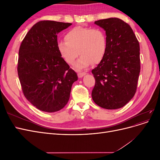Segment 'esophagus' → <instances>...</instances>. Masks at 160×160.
Listing matches in <instances>:
<instances>
[{
  "mask_svg": "<svg viewBox=\"0 0 160 160\" xmlns=\"http://www.w3.org/2000/svg\"><path fill=\"white\" fill-rule=\"evenodd\" d=\"M85 74H86L85 72H79L77 75H78L79 77H83Z\"/></svg>",
  "mask_w": 160,
  "mask_h": 160,
  "instance_id": "obj_1",
  "label": "esophagus"
}]
</instances>
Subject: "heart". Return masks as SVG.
<instances>
[{
	"instance_id": "heart-1",
	"label": "heart",
	"mask_w": 160,
	"mask_h": 160,
	"mask_svg": "<svg viewBox=\"0 0 160 160\" xmlns=\"http://www.w3.org/2000/svg\"><path fill=\"white\" fill-rule=\"evenodd\" d=\"M65 39L58 42V51L69 65L74 63L79 53L81 56L76 64L78 69L86 68L92 62L99 63L107 51V37L100 28L77 26L66 32Z\"/></svg>"
}]
</instances>
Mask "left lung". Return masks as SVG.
Here are the masks:
<instances>
[{
    "instance_id": "obj_1",
    "label": "left lung",
    "mask_w": 160,
    "mask_h": 160,
    "mask_svg": "<svg viewBox=\"0 0 160 160\" xmlns=\"http://www.w3.org/2000/svg\"><path fill=\"white\" fill-rule=\"evenodd\" d=\"M107 36L103 59L91 71L95 84L92 99L99 107L116 109L123 107L137 90L140 72L139 44L129 25L118 18L97 21Z\"/></svg>"
}]
</instances>
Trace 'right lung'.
I'll return each instance as SVG.
<instances>
[{"label": "right lung", "mask_w": 160, "mask_h": 160, "mask_svg": "<svg viewBox=\"0 0 160 160\" xmlns=\"http://www.w3.org/2000/svg\"><path fill=\"white\" fill-rule=\"evenodd\" d=\"M71 25L41 21L28 31L19 48L17 71L22 93L32 105L45 112L63 108L72 83L78 79L57 49V34Z\"/></svg>", "instance_id": "obj_1"}]
</instances>
